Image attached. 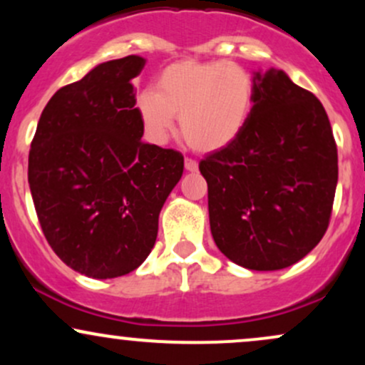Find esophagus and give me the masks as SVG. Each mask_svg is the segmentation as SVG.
<instances>
[{
  "label": "esophagus",
  "mask_w": 365,
  "mask_h": 365,
  "mask_svg": "<svg viewBox=\"0 0 365 365\" xmlns=\"http://www.w3.org/2000/svg\"><path fill=\"white\" fill-rule=\"evenodd\" d=\"M197 168H199V163H197L195 159L185 158V170L187 171H197Z\"/></svg>",
  "instance_id": "34e87169"
}]
</instances>
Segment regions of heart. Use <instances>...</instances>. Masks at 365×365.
I'll return each instance as SVG.
<instances>
[{
	"instance_id": "1",
	"label": "heart",
	"mask_w": 365,
	"mask_h": 365,
	"mask_svg": "<svg viewBox=\"0 0 365 365\" xmlns=\"http://www.w3.org/2000/svg\"><path fill=\"white\" fill-rule=\"evenodd\" d=\"M254 75L237 61L185 58L165 66L156 89L145 87L135 110L145 135L165 144L178 115L180 133L194 150L212 153L232 144L254 106Z\"/></svg>"
}]
</instances>
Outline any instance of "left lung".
Segmentation results:
<instances>
[{
	"instance_id": "1",
	"label": "left lung",
	"mask_w": 365,
	"mask_h": 365,
	"mask_svg": "<svg viewBox=\"0 0 365 365\" xmlns=\"http://www.w3.org/2000/svg\"><path fill=\"white\" fill-rule=\"evenodd\" d=\"M254 106L232 144L199 163L217 249L247 269L305 257L329 226L338 149L324 106L282 70L255 73Z\"/></svg>"
}]
</instances>
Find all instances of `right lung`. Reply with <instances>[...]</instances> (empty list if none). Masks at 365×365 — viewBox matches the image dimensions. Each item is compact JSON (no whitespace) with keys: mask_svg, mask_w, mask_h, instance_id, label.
I'll return each mask as SVG.
<instances>
[{"mask_svg":"<svg viewBox=\"0 0 365 365\" xmlns=\"http://www.w3.org/2000/svg\"><path fill=\"white\" fill-rule=\"evenodd\" d=\"M144 65L132 54L61 87L29 150V185L46 240L89 278L128 274L145 261L159 211L183 173L182 153L140 142L132 78Z\"/></svg>","mask_w":365,"mask_h":365,"instance_id":"right-lung-1","label":"right lung"}]
</instances>
